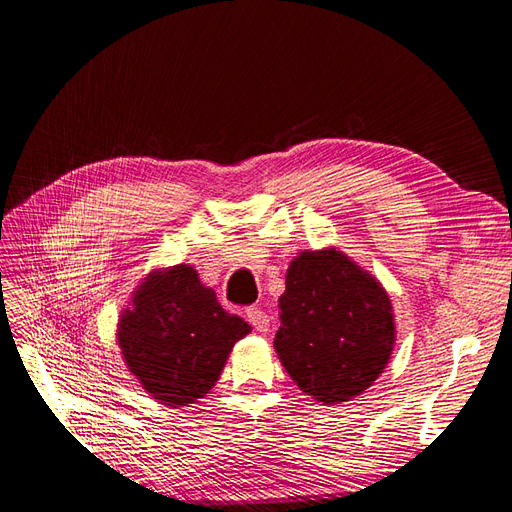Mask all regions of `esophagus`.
<instances>
[{
    "label": "esophagus",
    "instance_id": "34e87169",
    "mask_svg": "<svg viewBox=\"0 0 512 512\" xmlns=\"http://www.w3.org/2000/svg\"><path fill=\"white\" fill-rule=\"evenodd\" d=\"M247 320H250V324L258 333H267L269 331V316H267L265 309L247 307Z\"/></svg>",
    "mask_w": 512,
    "mask_h": 512
}]
</instances>
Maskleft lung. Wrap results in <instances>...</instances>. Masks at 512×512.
Here are the masks:
<instances>
[{"mask_svg":"<svg viewBox=\"0 0 512 512\" xmlns=\"http://www.w3.org/2000/svg\"><path fill=\"white\" fill-rule=\"evenodd\" d=\"M280 322L275 352L299 389L324 404L369 389L395 344L389 294L337 250L290 262Z\"/></svg>","mask_w":512,"mask_h":512,"instance_id":"left-lung-1","label":"left lung"}]
</instances>
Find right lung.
Returning <instances> with one entry per match:
<instances>
[{
    "label": "right lung",
    "mask_w": 512,
    "mask_h": 512,
    "mask_svg": "<svg viewBox=\"0 0 512 512\" xmlns=\"http://www.w3.org/2000/svg\"><path fill=\"white\" fill-rule=\"evenodd\" d=\"M250 324L228 314L188 265L153 271L121 314L117 339L128 369L166 406H188L218 382Z\"/></svg>",
    "instance_id": "right-lung-1"
}]
</instances>
